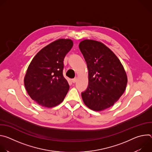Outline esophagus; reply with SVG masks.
<instances>
[{
  "label": "esophagus",
  "instance_id": "esophagus-1",
  "mask_svg": "<svg viewBox=\"0 0 152 152\" xmlns=\"http://www.w3.org/2000/svg\"><path fill=\"white\" fill-rule=\"evenodd\" d=\"M77 79L76 77H75V78H74V79H72V81L73 83H75V82L77 81Z\"/></svg>",
  "mask_w": 152,
  "mask_h": 152
}]
</instances>
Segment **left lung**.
I'll return each mask as SVG.
<instances>
[{
    "instance_id": "8db88e82",
    "label": "left lung",
    "mask_w": 152,
    "mask_h": 152,
    "mask_svg": "<svg viewBox=\"0 0 152 152\" xmlns=\"http://www.w3.org/2000/svg\"><path fill=\"white\" fill-rule=\"evenodd\" d=\"M88 70V85L81 93L91 110L102 111L113 106L124 93L126 73L117 56L103 43L91 39L79 45Z\"/></svg>"
}]
</instances>
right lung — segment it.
<instances>
[{
    "label": "right lung",
    "instance_id": "right-lung-1",
    "mask_svg": "<svg viewBox=\"0 0 152 152\" xmlns=\"http://www.w3.org/2000/svg\"><path fill=\"white\" fill-rule=\"evenodd\" d=\"M73 45L70 39H59L42 48L32 59L24 79L26 90L38 104L47 107L61 103L69 90L62 72L64 59Z\"/></svg>",
    "mask_w": 152,
    "mask_h": 152
}]
</instances>
